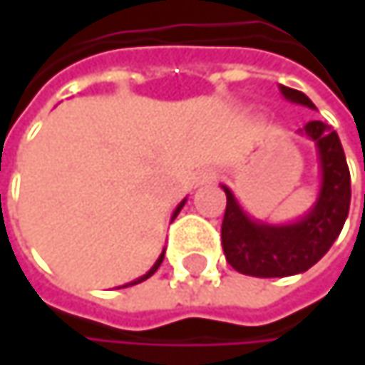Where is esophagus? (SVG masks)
<instances>
[{
    "mask_svg": "<svg viewBox=\"0 0 365 365\" xmlns=\"http://www.w3.org/2000/svg\"><path fill=\"white\" fill-rule=\"evenodd\" d=\"M215 180H217V171H215V169H205V171L198 175L196 182H198V185H207V183H213Z\"/></svg>",
    "mask_w": 365,
    "mask_h": 365,
    "instance_id": "obj_1",
    "label": "esophagus"
}]
</instances>
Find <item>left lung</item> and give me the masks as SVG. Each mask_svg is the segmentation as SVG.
Here are the masks:
<instances>
[{
	"label": "left lung",
	"mask_w": 365,
	"mask_h": 365,
	"mask_svg": "<svg viewBox=\"0 0 365 365\" xmlns=\"http://www.w3.org/2000/svg\"><path fill=\"white\" fill-rule=\"evenodd\" d=\"M287 101L315 110L313 101L294 88L281 86ZM317 145L322 187L313 209L294 224L272 226L252 220L237 202L230 187L226 192V213L222 222V247L228 264L250 277H292L317 264L338 239L351 205V175L344 150L336 130L313 120L302 130Z\"/></svg>",
	"instance_id": "1"
}]
</instances>
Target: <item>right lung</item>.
<instances>
[{"label": "right lung", "mask_w": 365, "mask_h": 365, "mask_svg": "<svg viewBox=\"0 0 365 365\" xmlns=\"http://www.w3.org/2000/svg\"><path fill=\"white\" fill-rule=\"evenodd\" d=\"M183 205H185V200H182V202H180V205H178V209H175V211H173V220H175V217H178V213H180V211H182V207ZM163 259H165V252H163V254H160V257H158V259H156V264H154V266H152V268H150V270H148V272H145V274H143V277H139V279H135V281H130V283H126V285H122V287H128V285H137V283H141V281H145V279H150V277H152V274H154V272H156V270H158V266H160V264H163Z\"/></svg>", "instance_id": "add662e5"}]
</instances>
